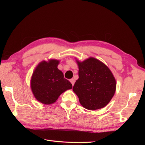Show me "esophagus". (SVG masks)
I'll use <instances>...</instances> for the list:
<instances>
[{
  "mask_svg": "<svg viewBox=\"0 0 145 145\" xmlns=\"http://www.w3.org/2000/svg\"><path fill=\"white\" fill-rule=\"evenodd\" d=\"M70 82H71V83H72V86L74 85V83H75V79H73V78H72V79H70Z\"/></svg>",
  "mask_w": 145,
  "mask_h": 145,
  "instance_id": "esophagus-1",
  "label": "esophagus"
}]
</instances>
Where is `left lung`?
<instances>
[{
	"mask_svg": "<svg viewBox=\"0 0 145 145\" xmlns=\"http://www.w3.org/2000/svg\"><path fill=\"white\" fill-rule=\"evenodd\" d=\"M78 78L73 87L83 107L97 110L107 105L113 97L116 82L111 71L104 63L94 57L82 62L76 61Z\"/></svg>",
	"mask_w": 145,
	"mask_h": 145,
	"instance_id": "8db88e82",
	"label": "left lung"
}]
</instances>
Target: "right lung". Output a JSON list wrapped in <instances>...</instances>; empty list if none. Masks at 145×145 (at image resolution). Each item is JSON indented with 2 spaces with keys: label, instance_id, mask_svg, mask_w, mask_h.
Returning <instances> with one entry per match:
<instances>
[{
  "label": "right lung",
  "instance_id": "1",
  "mask_svg": "<svg viewBox=\"0 0 145 145\" xmlns=\"http://www.w3.org/2000/svg\"><path fill=\"white\" fill-rule=\"evenodd\" d=\"M59 61H41L36 67L31 79V87L35 99L43 104H52L61 94L72 88L69 80L64 78L57 68Z\"/></svg>",
  "mask_w": 145,
  "mask_h": 145
}]
</instances>
